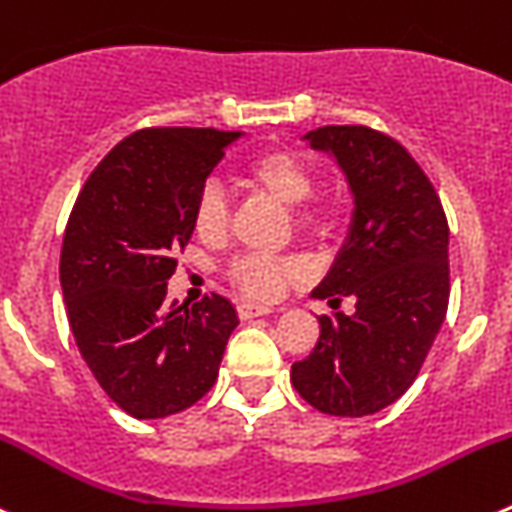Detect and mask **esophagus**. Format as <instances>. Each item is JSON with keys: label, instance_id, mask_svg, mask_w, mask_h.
I'll return each instance as SVG.
<instances>
[{"label": "esophagus", "instance_id": "1", "mask_svg": "<svg viewBox=\"0 0 512 512\" xmlns=\"http://www.w3.org/2000/svg\"><path fill=\"white\" fill-rule=\"evenodd\" d=\"M237 313H239V319H255V316H267V313H273V306H265V303H255V301H242L237 303Z\"/></svg>", "mask_w": 512, "mask_h": 512}]
</instances>
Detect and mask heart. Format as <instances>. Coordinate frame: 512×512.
Segmentation results:
<instances>
[{"mask_svg": "<svg viewBox=\"0 0 512 512\" xmlns=\"http://www.w3.org/2000/svg\"><path fill=\"white\" fill-rule=\"evenodd\" d=\"M242 181L250 188L273 196L288 209H296L293 214H296L298 232L316 234L326 227V219H329L326 206L306 204L316 188V178L298 155L288 153V150H265L242 168ZM227 222V196L216 183H206L193 204V229L201 239L211 242L227 232ZM293 275H296L293 262L262 255H242L229 265V280L245 290L247 296L255 298H275Z\"/></svg>", "mask_w": 512, "mask_h": 512, "instance_id": "heart-1", "label": "heart"}]
</instances>
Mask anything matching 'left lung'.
<instances>
[{
    "label": "left lung",
    "mask_w": 512,
    "mask_h": 512,
    "mask_svg": "<svg viewBox=\"0 0 512 512\" xmlns=\"http://www.w3.org/2000/svg\"><path fill=\"white\" fill-rule=\"evenodd\" d=\"M303 140L334 155L354 196L347 242L313 298L357 303L349 316H319V342L290 382L316 411L370 416L411 388L444 324L449 224L421 165L390 135L329 124Z\"/></svg>",
    "instance_id": "1"
}]
</instances>
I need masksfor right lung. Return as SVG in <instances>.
Segmentation results:
<instances>
[{"mask_svg":"<svg viewBox=\"0 0 512 512\" xmlns=\"http://www.w3.org/2000/svg\"><path fill=\"white\" fill-rule=\"evenodd\" d=\"M242 132L147 127L86 178L68 216L61 288L78 352L101 390L135 418H165L204 398L239 324L224 296L168 303L193 204Z\"/></svg>","mask_w":512,"mask_h":512,"instance_id":"obj_1","label":"right lung"}]
</instances>
